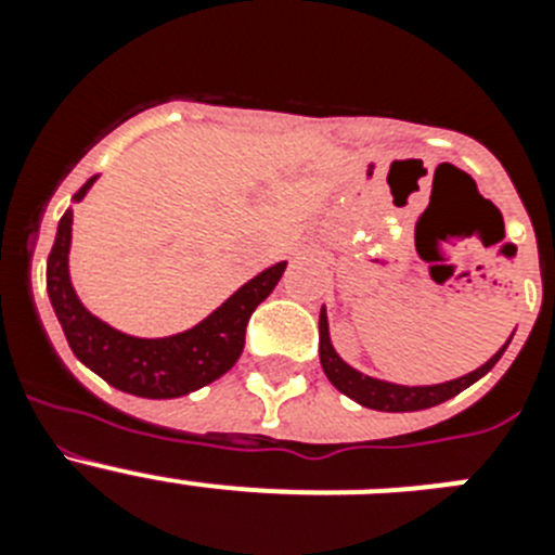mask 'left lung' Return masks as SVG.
<instances>
[{
	"instance_id": "obj_1",
	"label": "left lung",
	"mask_w": 555,
	"mask_h": 555,
	"mask_svg": "<svg viewBox=\"0 0 555 555\" xmlns=\"http://www.w3.org/2000/svg\"><path fill=\"white\" fill-rule=\"evenodd\" d=\"M512 341V338H508ZM508 341L489 358L487 364H480L475 372L455 377V380H444V384L434 386H403V384H389V380H380V377L364 375V372L352 370L347 361H341L336 350L331 345V331H327V313L325 306L320 311V361L322 370H325L327 380L336 386L341 395H347L350 400H356L358 405L375 411H423L434 409V405L444 403L450 397H455L459 391H464L467 386H473L475 380L487 375L494 364L500 361V356L506 352Z\"/></svg>"
}]
</instances>
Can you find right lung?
Wrapping results in <instances>:
<instances>
[{
	"instance_id": "add662e5",
	"label": "right lung",
	"mask_w": 555,
	"mask_h": 555,
	"mask_svg": "<svg viewBox=\"0 0 555 555\" xmlns=\"http://www.w3.org/2000/svg\"><path fill=\"white\" fill-rule=\"evenodd\" d=\"M100 175L86 180L77 191L75 203H80ZM72 208L57 222L55 244L47 261V292L55 308L66 341L77 358L91 372L107 380L113 389L127 391L150 400H171L203 386L214 384L238 361L244 350V333L253 311L267 300L272 288L286 272V261L274 263L255 274L233 292L214 313L203 322L175 336L141 338L121 333L88 311L77 297L68 274V249H72Z\"/></svg>"
}]
</instances>
